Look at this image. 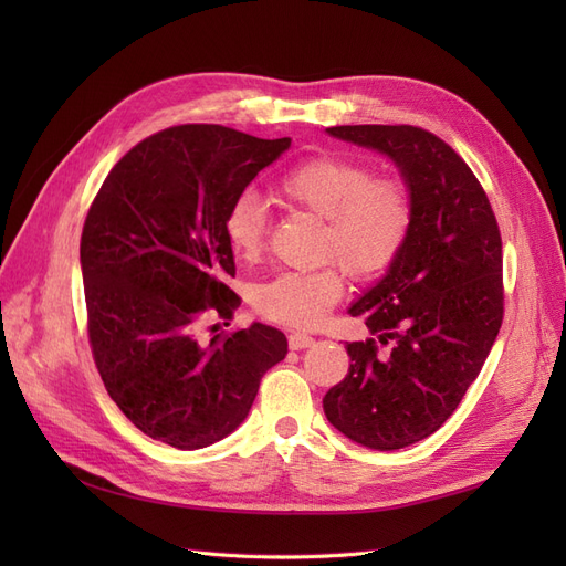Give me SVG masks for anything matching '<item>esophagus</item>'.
Masks as SVG:
<instances>
[{
  "label": "esophagus",
  "instance_id": "obj_1",
  "mask_svg": "<svg viewBox=\"0 0 566 566\" xmlns=\"http://www.w3.org/2000/svg\"><path fill=\"white\" fill-rule=\"evenodd\" d=\"M287 345H290V349H293V352H302V349L314 345V337H310L306 333H293V335L287 337Z\"/></svg>",
  "mask_w": 566,
  "mask_h": 566
}]
</instances>
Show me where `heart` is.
I'll return each mask as SVG.
<instances>
[{"label":"heart","mask_w":566,"mask_h":566,"mask_svg":"<svg viewBox=\"0 0 566 566\" xmlns=\"http://www.w3.org/2000/svg\"><path fill=\"white\" fill-rule=\"evenodd\" d=\"M276 191L290 208L323 219L318 256L354 279L380 276L401 254L413 227V198L399 179L375 177L368 165L316 156L290 167ZM266 208L254 193L238 196L224 217V238L241 262L260 260L266 243ZM345 295L339 269L285 271L254 287L262 316L293 328H314Z\"/></svg>","instance_id":"heart-1"}]
</instances>
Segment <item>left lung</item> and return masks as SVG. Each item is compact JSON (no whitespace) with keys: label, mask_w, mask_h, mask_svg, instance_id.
Segmentation results:
<instances>
[{"label":"left lung","mask_w":566,"mask_h":566,"mask_svg":"<svg viewBox=\"0 0 566 566\" xmlns=\"http://www.w3.org/2000/svg\"><path fill=\"white\" fill-rule=\"evenodd\" d=\"M380 153L413 198V227L385 276L352 306L370 337L347 342V378L323 397L337 432L375 451L434 434L476 380L503 323L499 221L472 169L410 125L325 129ZM389 344L380 353L371 337Z\"/></svg>","instance_id":"1"}]
</instances>
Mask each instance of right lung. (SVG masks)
Masks as SVG:
<instances>
[{
    "label": "right lung",
    "mask_w": 566,
    "mask_h": 566,
    "mask_svg": "<svg viewBox=\"0 0 566 566\" xmlns=\"http://www.w3.org/2000/svg\"><path fill=\"white\" fill-rule=\"evenodd\" d=\"M290 139L221 125L169 127L136 144L84 221L80 264L94 361L111 399L150 439L205 449L241 424L287 339L264 323L198 337L241 300L224 217Z\"/></svg>",
    "instance_id": "1"
}]
</instances>
